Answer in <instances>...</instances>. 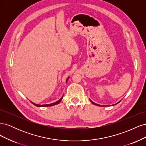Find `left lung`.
<instances>
[{
	"mask_svg": "<svg viewBox=\"0 0 146 146\" xmlns=\"http://www.w3.org/2000/svg\"><path fill=\"white\" fill-rule=\"evenodd\" d=\"M90 102H91L92 104H94V105H97V106H99V107H107V106H105V105H99V104H96V103H94V102H92L91 100H90ZM121 102V100L120 101H119V102H118L117 103H116V104H114V105H116V104H119V102ZM111 105V106H113V105ZM108 106H109V105H108Z\"/></svg>",
	"mask_w": 146,
	"mask_h": 146,
	"instance_id": "8db88e82",
	"label": "left lung"
}]
</instances>
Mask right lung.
I'll list each match as a JSON object with an SVG mask.
<instances>
[{"instance_id":"1","label":"right lung","mask_w":146,"mask_h":146,"mask_svg":"<svg viewBox=\"0 0 146 146\" xmlns=\"http://www.w3.org/2000/svg\"><path fill=\"white\" fill-rule=\"evenodd\" d=\"M69 78V77L67 78V80H66V82H67V81H68V78ZM63 96L61 97V99H60V100H58V101H56V102H54V103H52V104H45V105H38V104H35V103H33V102H31V103L32 104H33L34 105H35V106H36V107H51V106H53V105H57V104H60V102L61 101V100H62V99H63Z\"/></svg>"}]
</instances>
